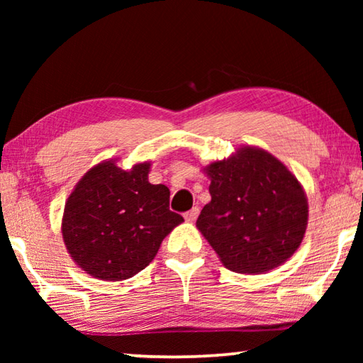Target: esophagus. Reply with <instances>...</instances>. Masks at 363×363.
I'll list each match as a JSON object with an SVG mask.
<instances>
[{"label":"esophagus","mask_w":363,"mask_h":363,"mask_svg":"<svg viewBox=\"0 0 363 363\" xmlns=\"http://www.w3.org/2000/svg\"><path fill=\"white\" fill-rule=\"evenodd\" d=\"M199 213H200V210L195 206V208H192V210L184 214V218H186L187 223H194V220H195L196 218H199Z\"/></svg>","instance_id":"obj_1"}]
</instances>
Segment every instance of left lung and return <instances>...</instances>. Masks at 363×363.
I'll return each instance as SVG.
<instances>
[{
    "instance_id": "1",
    "label": "left lung",
    "mask_w": 363,
    "mask_h": 363,
    "mask_svg": "<svg viewBox=\"0 0 363 363\" xmlns=\"http://www.w3.org/2000/svg\"><path fill=\"white\" fill-rule=\"evenodd\" d=\"M211 201L196 219L220 262L240 274L284 264L303 242L309 205L301 182L272 153L242 145L203 168Z\"/></svg>"
}]
</instances>
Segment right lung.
I'll list each match as a JSON object with an SVG mask.
<instances>
[{"mask_svg": "<svg viewBox=\"0 0 363 363\" xmlns=\"http://www.w3.org/2000/svg\"><path fill=\"white\" fill-rule=\"evenodd\" d=\"M149 173L150 162L126 171L110 158L91 168L67 199L64 243L91 277L131 279L149 266L163 238L184 220L169 210V189L150 184Z\"/></svg>", "mask_w": 363, "mask_h": 363, "instance_id": "1", "label": "right lung"}]
</instances>
